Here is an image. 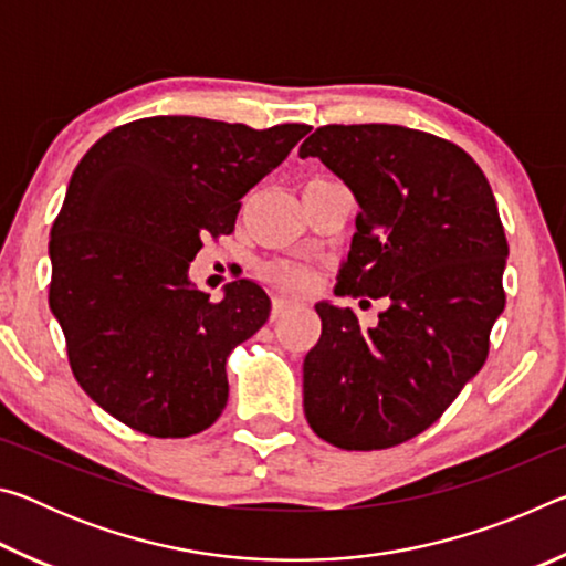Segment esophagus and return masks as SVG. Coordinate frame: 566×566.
Segmentation results:
<instances>
[{
	"mask_svg": "<svg viewBox=\"0 0 566 566\" xmlns=\"http://www.w3.org/2000/svg\"><path fill=\"white\" fill-rule=\"evenodd\" d=\"M286 310H290V300H286V296H274V302H272V322L284 317Z\"/></svg>",
	"mask_w": 566,
	"mask_h": 566,
	"instance_id": "obj_1",
	"label": "esophagus"
}]
</instances>
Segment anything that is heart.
Masks as SVG:
<instances>
[{
	"label": "heart",
	"instance_id": "obj_1",
	"mask_svg": "<svg viewBox=\"0 0 566 566\" xmlns=\"http://www.w3.org/2000/svg\"><path fill=\"white\" fill-rule=\"evenodd\" d=\"M264 274L270 276L272 282H276L284 290H292V292H302L306 290L314 282V274L312 270H306L302 264H294V262H272L266 264Z\"/></svg>",
	"mask_w": 566,
	"mask_h": 566
}]
</instances>
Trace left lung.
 Instances as JSON below:
<instances>
[{"mask_svg": "<svg viewBox=\"0 0 566 566\" xmlns=\"http://www.w3.org/2000/svg\"><path fill=\"white\" fill-rule=\"evenodd\" d=\"M300 157H317L359 205L337 294L389 302L377 327L349 306H314L304 417L349 452L401 444L482 369L504 312L510 247L492 187L462 147L399 124H327Z\"/></svg>", "mask_w": 566, "mask_h": 566, "instance_id": "left-lung-1", "label": "left lung"}]
</instances>
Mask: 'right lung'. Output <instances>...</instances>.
Returning a JSON list of instances; mask_svg holds the SVG:
<instances>
[{"mask_svg": "<svg viewBox=\"0 0 566 566\" xmlns=\"http://www.w3.org/2000/svg\"><path fill=\"white\" fill-rule=\"evenodd\" d=\"M310 129L147 117L76 165L52 227L50 310L80 387L122 424L179 439L222 415L227 357L272 302L249 280L209 302L189 264L202 239L234 232L242 197Z\"/></svg>", "mask_w": 566, "mask_h": 566, "instance_id": "add662e5", "label": "right lung"}]
</instances>
